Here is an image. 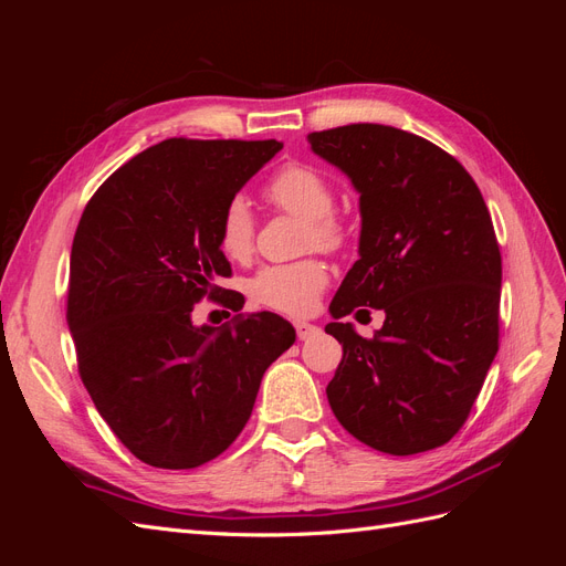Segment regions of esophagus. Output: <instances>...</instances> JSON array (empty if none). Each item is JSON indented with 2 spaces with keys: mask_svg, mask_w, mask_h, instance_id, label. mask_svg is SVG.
<instances>
[{
  "mask_svg": "<svg viewBox=\"0 0 566 566\" xmlns=\"http://www.w3.org/2000/svg\"><path fill=\"white\" fill-rule=\"evenodd\" d=\"M295 331H297V337H300V339H306V337H312V335L318 333L316 325L304 323V321H297V323H295Z\"/></svg>",
  "mask_w": 566,
  "mask_h": 566,
  "instance_id": "esophagus-1",
  "label": "esophagus"
}]
</instances>
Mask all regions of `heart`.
I'll use <instances>...</instances> for the list:
<instances>
[{"mask_svg":"<svg viewBox=\"0 0 566 566\" xmlns=\"http://www.w3.org/2000/svg\"><path fill=\"white\" fill-rule=\"evenodd\" d=\"M266 200L283 212L306 221L304 245L335 252L347 243V224L335 208V188L314 165L293 163L266 186ZM219 248L229 260L245 262L254 250V217L245 198H231L219 217ZM328 285V266L318 260L264 266L250 281V295L256 304L285 316H306Z\"/></svg>","mask_w":566,"mask_h":566,"instance_id":"b5f03b06","label":"heart"}]
</instances>
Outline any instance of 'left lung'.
<instances>
[{"label": "left lung", "instance_id": "left-lung-1", "mask_svg": "<svg viewBox=\"0 0 566 566\" xmlns=\"http://www.w3.org/2000/svg\"><path fill=\"white\" fill-rule=\"evenodd\" d=\"M306 139L352 179L361 210L358 260L325 325L342 345L325 387L333 413L375 451L443 447L499 352L503 266L482 191L447 150L397 127L345 125ZM358 305L386 312L373 338L338 323Z\"/></svg>", "mask_w": 566, "mask_h": 566}]
</instances>
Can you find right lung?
<instances>
[{"label":"right lung","mask_w":566,"mask_h":566,"mask_svg":"<svg viewBox=\"0 0 566 566\" xmlns=\"http://www.w3.org/2000/svg\"><path fill=\"white\" fill-rule=\"evenodd\" d=\"M281 142L167 139L98 186L75 231L67 325L80 378L113 434L146 465L191 470L224 453L252 413L264 370L295 328L271 312L193 325L205 295H243L219 248L227 202Z\"/></svg>","instance_id":"1"}]
</instances>
